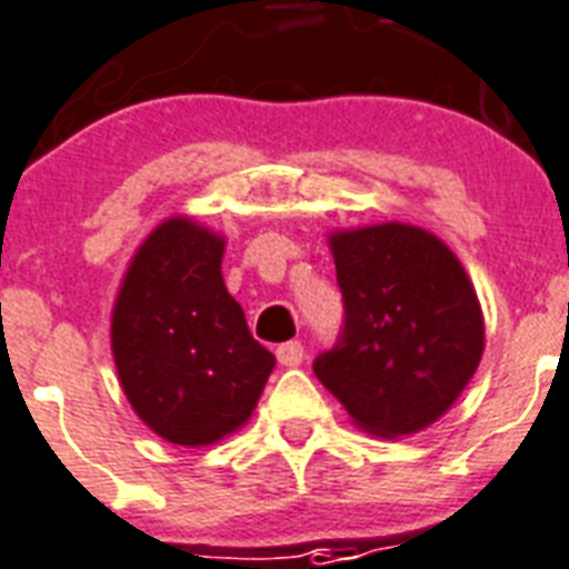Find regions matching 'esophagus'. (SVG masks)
<instances>
[{
  "mask_svg": "<svg viewBox=\"0 0 569 569\" xmlns=\"http://www.w3.org/2000/svg\"><path fill=\"white\" fill-rule=\"evenodd\" d=\"M277 360H280V366H301L303 363V346L298 342V339H292V342H283V346H277Z\"/></svg>",
  "mask_w": 569,
  "mask_h": 569,
  "instance_id": "34e87169",
  "label": "esophagus"
}]
</instances>
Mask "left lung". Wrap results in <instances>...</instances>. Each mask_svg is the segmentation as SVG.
I'll return each instance as SVG.
<instances>
[{
  "label": "left lung",
  "instance_id": "8db88e82",
  "mask_svg": "<svg viewBox=\"0 0 569 569\" xmlns=\"http://www.w3.org/2000/svg\"><path fill=\"white\" fill-rule=\"evenodd\" d=\"M346 321L312 372L380 437L437 422L476 375L485 319L458 257L410 223L330 236Z\"/></svg>",
  "mask_w": 569,
  "mask_h": 569
}]
</instances>
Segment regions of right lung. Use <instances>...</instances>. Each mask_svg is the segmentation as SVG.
<instances>
[{"mask_svg": "<svg viewBox=\"0 0 569 569\" xmlns=\"http://www.w3.org/2000/svg\"><path fill=\"white\" fill-rule=\"evenodd\" d=\"M221 257L214 232L164 221L138 248L111 316L129 405L177 446H209L248 422L274 369L223 286Z\"/></svg>", "mask_w": 569, "mask_h": 569, "instance_id": "add662e5", "label": "right lung"}]
</instances>
